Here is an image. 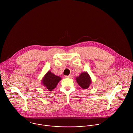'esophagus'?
<instances>
[{"mask_svg": "<svg viewBox=\"0 0 133 133\" xmlns=\"http://www.w3.org/2000/svg\"><path fill=\"white\" fill-rule=\"evenodd\" d=\"M66 78H72L73 77V76L72 75H69L68 76H65Z\"/></svg>", "mask_w": 133, "mask_h": 133, "instance_id": "34e87169", "label": "esophagus"}]
</instances>
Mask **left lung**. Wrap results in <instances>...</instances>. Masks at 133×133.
<instances>
[{
	"mask_svg": "<svg viewBox=\"0 0 133 133\" xmlns=\"http://www.w3.org/2000/svg\"><path fill=\"white\" fill-rule=\"evenodd\" d=\"M76 81L79 87L83 90L88 89L92 83L91 78L87 72H82L76 77Z\"/></svg>",
	"mask_w": 133,
	"mask_h": 133,
	"instance_id": "1",
	"label": "left lung"
}]
</instances>
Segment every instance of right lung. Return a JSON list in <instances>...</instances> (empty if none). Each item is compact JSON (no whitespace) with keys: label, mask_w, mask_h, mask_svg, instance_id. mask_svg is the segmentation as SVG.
<instances>
[{"label":"right lung","mask_w":133,"mask_h":133,"mask_svg":"<svg viewBox=\"0 0 133 133\" xmlns=\"http://www.w3.org/2000/svg\"><path fill=\"white\" fill-rule=\"evenodd\" d=\"M61 80V77L56 75L49 70L42 78L41 83L48 90L51 91L56 88L58 83Z\"/></svg>","instance_id":"obj_1"}]
</instances>
